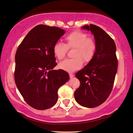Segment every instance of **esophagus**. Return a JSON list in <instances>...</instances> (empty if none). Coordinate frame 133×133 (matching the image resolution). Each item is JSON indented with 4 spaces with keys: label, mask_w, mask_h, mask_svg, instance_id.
I'll return each instance as SVG.
<instances>
[{
    "label": "esophagus",
    "mask_w": 133,
    "mask_h": 133,
    "mask_svg": "<svg viewBox=\"0 0 133 133\" xmlns=\"http://www.w3.org/2000/svg\"><path fill=\"white\" fill-rule=\"evenodd\" d=\"M74 76V74H69V77H70V78H72V77H73Z\"/></svg>",
    "instance_id": "obj_1"
}]
</instances>
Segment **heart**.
Wrapping results in <instances>:
<instances>
[{"label": "heart", "mask_w": 133, "mask_h": 133, "mask_svg": "<svg viewBox=\"0 0 133 133\" xmlns=\"http://www.w3.org/2000/svg\"><path fill=\"white\" fill-rule=\"evenodd\" d=\"M64 40L65 44L56 42L53 45L54 56L59 60H61L65 57L68 48H74L72 53L74 57L59 63V68L68 72H74L81 68L84 61L89 62L92 60L97 50V44L93 38L88 37V34L76 30L67 35Z\"/></svg>", "instance_id": "heart-1"}]
</instances>
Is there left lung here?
I'll return each mask as SVG.
<instances>
[{"instance_id": "8db88e82", "label": "left lung", "mask_w": 133, "mask_h": 133, "mask_svg": "<svg viewBox=\"0 0 133 133\" xmlns=\"http://www.w3.org/2000/svg\"><path fill=\"white\" fill-rule=\"evenodd\" d=\"M94 35L97 50L94 58L76 74L80 86L74 92L77 103L86 108L103 104L110 95L117 70L115 42L104 30L94 24L81 27Z\"/></svg>"}]
</instances>
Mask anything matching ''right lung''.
Here are the masks:
<instances>
[{"instance_id": "1", "label": "right lung", "mask_w": 133, "mask_h": 133, "mask_svg": "<svg viewBox=\"0 0 133 133\" xmlns=\"http://www.w3.org/2000/svg\"><path fill=\"white\" fill-rule=\"evenodd\" d=\"M64 30L40 24L34 27L18 47L15 59V82L24 101L38 110L51 108L57 101V91L69 79L57 65L52 47Z\"/></svg>"}]
</instances>
